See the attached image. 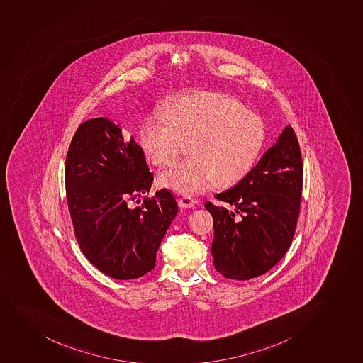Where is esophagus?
Wrapping results in <instances>:
<instances>
[{
	"label": "esophagus",
	"mask_w": 363,
	"mask_h": 363,
	"mask_svg": "<svg viewBox=\"0 0 363 363\" xmlns=\"http://www.w3.org/2000/svg\"><path fill=\"white\" fill-rule=\"evenodd\" d=\"M178 203H179L180 208H192V206H195L196 201L190 196H182L178 199Z\"/></svg>",
	"instance_id": "34e87169"
}]
</instances>
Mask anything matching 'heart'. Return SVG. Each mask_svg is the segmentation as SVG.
<instances>
[{
	"mask_svg": "<svg viewBox=\"0 0 363 363\" xmlns=\"http://www.w3.org/2000/svg\"><path fill=\"white\" fill-rule=\"evenodd\" d=\"M265 138L259 116L238 100L211 92L180 96L142 126L140 142L152 164L162 167L176 160L186 145V160L164 169V187L192 195L215 186L230 187L252 169Z\"/></svg>",
	"mask_w": 363,
	"mask_h": 363,
	"instance_id": "b5f03b06",
	"label": "heart"
}]
</instances>
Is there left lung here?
Segmentation results:
<instances>
[{
    "label": "left lung",
    "mask_w": 363,
    "mask_h": 363,
    "mask_svg": "<svg viewBox=\"0 0 363 363\" xmlns=\"http://www.w3.org/2000/svg\"><path fill=\"white\" fill-rule=\"evenodd\" d=\"M302 174L298 138L286 125L244 179L215 195L234 210L206 203L214 218L213 263L225 279L258 277L282 259L296 228Z\"/></svg>",
    "instance_id": "8db88e82"
}]
</instances>
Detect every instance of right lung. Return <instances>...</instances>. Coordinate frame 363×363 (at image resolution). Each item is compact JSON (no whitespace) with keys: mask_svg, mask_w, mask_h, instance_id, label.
Returning <instances> with one entry per match:
<instances>
[{"mask_svg":"<svg viewBox=\"0 0 363 363\" xmlns=\"http://www.w3.org/2000/svg\"><path fill=\"white\" fill-rule=\"evenodd\" d=\"M152 183L143 150L119 124L98 117L77 128L65 160L69 211L81 251L112 279H138L153 270L178 213L166 189L138 199ZM131 200L142 204L133 206Z\"/></svg>","mask_w":363,"mask_h":363,"instance_id":"right-lung-1","label":"right lung"}]
</instances>
